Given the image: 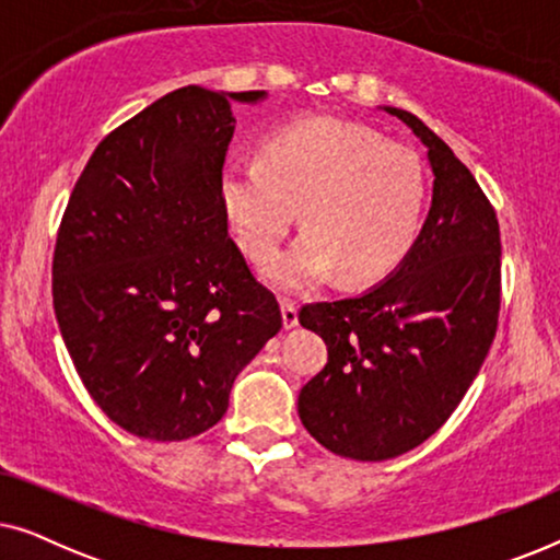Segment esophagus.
Masks as SVG:
<instances>
[{"label": "esophagus", "instance_id": "34e87169", "mask_svg": "<svg viewBox=\"0 0 560 560\" xmlns=\"http://www.w3.org/2000/svg\"><path fill=\"white\" fill-rule=\"evenodd\" d=\"M282 326L285 328H295L298 326V305H295V301H282Z\"/></svg>", "mask_w": 560, "mask_h": 560}]
</instances>
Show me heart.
I'll use <instances>...</instances> for the list:
<instances>
[{
  "label": "heart",
  "instance_id": "obj_1",
  "mask_svg": "<svg viewBox=\"0 0 560 560\" xmlns=\"http://www.w3.org/2000/svg\"><path fill=\"white\" fill-rule=\"evenodd\" d=\"M221 196L257 265L278 252L303 209L308 232L267 267L275 285L301 290L334 270L343 282L393 270L418 234L425 178L416 152L377 129L308 119L267 137L259 163L226 165Z\"/></svg>",
  "mask_w": 560,
  "mask_h": 560
}]
</instances>
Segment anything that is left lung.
Segmentation results:
<instances>
[{"mask_svg":"<svg viewBox=\"0 0 560 560\" xmlns=\"http://www.w3.org/2000/svg\"><path fill=\"white\" fill-rule=\"evenodd\" d=\"M385 109L428 148L435 180L425 224L385 282L298 313L328 347L298 416L320 446L354 462L400 456L446 423L485 364L502 303L494 206L433 129Z\"/></svg>","mask_w":560,"mask_h":560,"instance_id":"1","label":"left lung"}]
</instances>
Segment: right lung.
Instances as JSON below:
<instances>
[{
  "instance_id": "1",
  "label": "right lung",
  "mask_w": 560,
  "mask_h": 560,
  "mask_svg": "<svg viewBox=\"0 0 560 560\" xmlns=\"http://www.w3.org/2000/svg\"><path fill=\"white\" fill-rule=\"evenodd\" d=\"M183 86L98 142L52 252V308L75 372L127 433L186 441L217 425L280 305L226 229L232 102Z\"/></svg>"
}]
</instances>
